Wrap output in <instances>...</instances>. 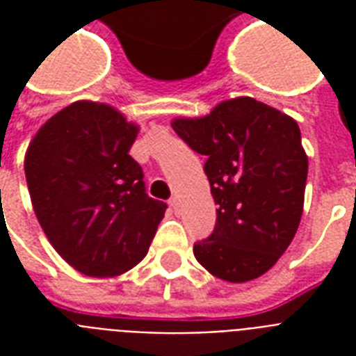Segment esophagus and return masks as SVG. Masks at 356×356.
<instances>
[{"mask_svg":"<svg viewBox=\"0 0 356 356\" xmlns=\"http://www.w3.org/2000/svg\"><path fill=\"white\" fill-rule=\"evenodd\" d=\"M170 207H172L173 212L177 214V212H179V207H181V203H179V197H172V200H170Z\"/></svg>","mask_w":356,"mask_h":356,"instance_id":"1","label":"esophagus"}]
</instances>
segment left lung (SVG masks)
Wrapping results in <instances>:
<instances>
[{
	"instance_id": "left-lung-1",
	"label": "left lung",
	"mask_w": 356,
	"mask_h": 356,
	"mask_svg": "<svg viewBox=\"0 0 356 356\" xmlns=\"http://www.w3.org/2000/svg\"><path fill=\"white\" fill-rule=\"evenodd\" d=\"M173 131L200 155L216 201V227L194 243L218 279L245 282L270 270L298 233L309 159L298 122L253 97L222 102Z\"/></svg>"
}]
</instances>
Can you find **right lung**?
Segmentation results:
<instances>
[{
	"label": "right lung",
	"mask_w": 356,
	"mask_h": 356,
	"mask_svg": "<svg viewBox=\"0 0 356 356\" xmlns=\"http://www.w3.org/2000/svg\"><path fill=\"white\" fill-rule=\"evenodd\" d=\"M138 125L105 103L75 102L47 120L25 153V179L55 251L88 277H116L144 259L166 203L145 194L129 155Z\"/></svg>",
	"instance_id": "add662e5"
}]
</instances>
